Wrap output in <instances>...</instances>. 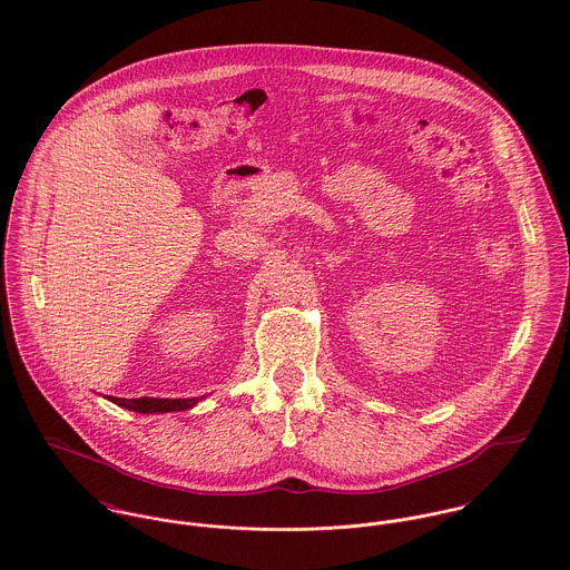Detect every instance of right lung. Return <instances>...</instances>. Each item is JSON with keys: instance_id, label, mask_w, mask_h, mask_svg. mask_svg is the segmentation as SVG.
<instances>
[{"instance_id": "1", "label": "right lung", "mask_w": 570, "mask_h": 570, "mask_svg": "<svg viewBox=\"0 0 570 570\" xmlns=\"http://www.w3.org/2000/svg\"><path fill=\"white\" fill-rule=\"evenodd\" d=\"M204 397L193 400H158V397H138V400H122V397H109V402L120 407L140 412V414H163V412H181L197 406Z\"/></svg>"}]
</instances>
